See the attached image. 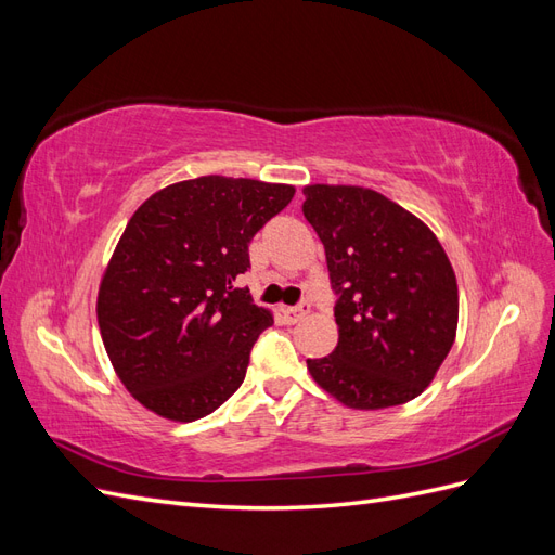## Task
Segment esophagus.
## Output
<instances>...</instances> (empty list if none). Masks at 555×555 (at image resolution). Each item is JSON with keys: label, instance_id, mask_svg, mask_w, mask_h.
<instances>
[{"label": "esophagus", "instance_id": "34e87169", "mask_svg": "<svg viewBox=\"0 0 555 555\" xmlns=\"http://www.w3.org/2000/svg\"><path fill=\"white\" fill-rule=\"evenodd\" d=\"M310 312V300H300L296 308H287L284 310V319H287V324H296Z\"/></svg>", "mask_w": 555, "mask_h": 555}]
</instances>
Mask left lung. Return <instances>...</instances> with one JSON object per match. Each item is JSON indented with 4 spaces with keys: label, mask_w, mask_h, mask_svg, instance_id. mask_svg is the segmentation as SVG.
Segmentation results:
<instances>
[{
    "label": "left lung",
    "mask_w": 555,
    "mask_h": 555,
    "mask_svg": "<svg viewBox=\"0 0 555 555\" xmlns=\"http://www.w3.org/2000/svg\"><path fill=\"white\" fill-rule=\"evenodd\" d=\"M304 194L338 296V347L308 359V371L347 408L402 405L433 382L456 338L453 268L435 233L375 190L308 184Z\"/></svg>",
    "instance_id": "left-lung-1"
}]
</instances>
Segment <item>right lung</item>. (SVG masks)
<instances>
[{
    "instance_id": "obj_1",
    "label": "right lung",
    "mask_w": 555,
    "mask_h": 555,
    "mask_svg": "<svg viewBox=\"0 0 555 555\" xmlns=\"http://www.w3.org/2000/svg\"><path fill=\"white\" fill-rule=\"evenodd\" d=\"M294 192L204 176L169 184L131 215L99 287L96 319L117 377L143 408L196 422L238 391L273 314L236 280L249 268V241Z\"/></svg>"
}]
</instances>
